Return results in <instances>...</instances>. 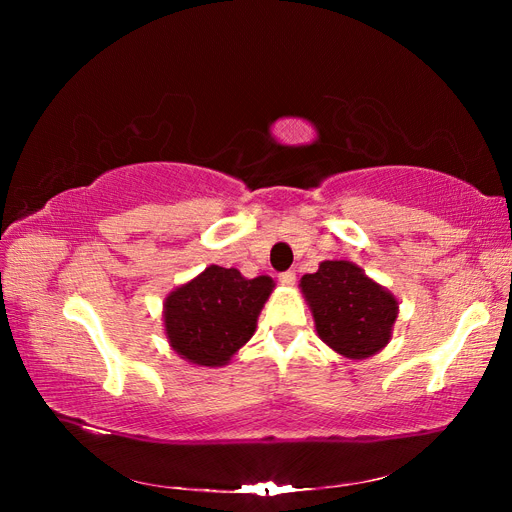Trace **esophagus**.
<instances>
[{"instance_id": "esophagus-1", "label": "esophagus", "mask_w": 512, "mask_h": 512, "mask_svg": "<svg viewBox=\"0 0 512 512\" xmlns=\"http://www.w3.org/2000/svg\"><path fill=\"white\" fill-rule=\"evenodd\" d=\"M280 282H282L284 286H292L294 282H297V273H294V271H284V273H280Z\"/></svg>"}]
</instances>
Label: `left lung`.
<instances>
[{
  "mask_svg": "<svg viewBox=\"0 0 512 512\" xmlns=\"http://www.w3.org/2000/svg\"><path fill=\"white\" fill-rule=\"evenodd\" d=\"M299 288L318 337L344 359H369L391 342L399 301L354 262L324 260Z\"/></svg>",
  "mask_w": 512,
  "mask_h": 512,
  "instance_id": "1",
  "label": "left lung"
}]
</instances>
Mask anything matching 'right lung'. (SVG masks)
<instances>
[{"label":"right lung","instance_id":"right-lung-1","mask_svg":"<svg viewBox=\"0 0 512 512\" xmlns=\"http://www.w3.org/2000/svg\"><path fill=\"white\" fill-rule=\"evenodd\" d=\"M275 282L247 280L237 269L209 265L164 299V333L181 359L198 367H224L252 335Z\"/></svg>","mask_w":512,"mask_h":512}]
</instances>
